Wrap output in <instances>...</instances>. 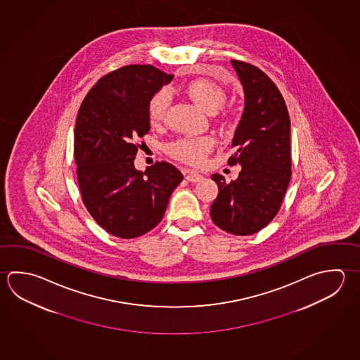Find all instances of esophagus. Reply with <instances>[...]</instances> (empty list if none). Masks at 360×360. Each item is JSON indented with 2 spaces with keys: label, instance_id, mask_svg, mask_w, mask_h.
Segmentation results:
<instances>
[{
  "label": "esophagus",
  "instance_id": "34e87169",
  "mask_svg": "<svg viewBox=\"0 0 360 360\" xmlns=\"http://www.w3.org/2000/svg\"><path fill=\"white\" fill-rule=\"evenodd\" d=\"M186 180L190 183H199V181L203 180V176L196 171L188 170L186 171Z\"/></svg>",
  "mask_w": 360,
  "mask_h": 360
}]
</instances>
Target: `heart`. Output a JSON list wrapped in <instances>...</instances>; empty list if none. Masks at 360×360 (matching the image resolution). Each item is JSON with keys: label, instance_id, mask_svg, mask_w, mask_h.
<instances>
[{"label": "heart", "instance_id": "1", "mask_svg": "<svg viewBox=\"0 0 360 360\" xmlns=\"http://www.w3.org/2000/svg\"><path fill=\"white\" fill-rule=\"evenodd\" d=\"M185 92L190 100L208 112H214L224 101V91L221 86L208 79H194L185 87ZM170 91L161 89L153 95L148 105L152 123H160L165 118L166 110L170 104ZM216 143L214 138L210 136L203 137H185L177 139L169 146L171 156L188 164L198 165L203 162L205 156Z\"/></svg>", "mask_w": 360, "mask_h": 360}]
</instances>
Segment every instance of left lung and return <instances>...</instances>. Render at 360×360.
Wrapping results in <instances>:
<instances>
[{"label":"left lung","mask_w":360,"mask_h":360,"mask_svg":"<svg viewBox=\"0 0 360 360\" xmlns=\"http://www.w3.org/2000/svg\"><path fill=\"white\" fill-rule=\"evenodd\" d=\"M245 96L229 165H241L238 177L226 183L212 175L218 195L210 207L212 221L232 235H254L279 212L292 176L290 119L274 82L255 65L231 60Z\"/></svg>","instance_id":"obj_1"}]
</instances>
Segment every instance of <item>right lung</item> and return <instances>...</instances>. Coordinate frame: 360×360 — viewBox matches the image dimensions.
Returning <instances> with one entry per match:
<instances>
[{"mask_svg":"<svg viewBox=\"0 0 360 360\" xmlns=\"http://www.w3.org/2000/svg\"><path fill=\"white\" fill-rule=\"evenodd\" d=\"M167 75L150 65H125L98 79L79 106L75 161L82 202L110 235L134 238L155 229L183 174L169 162L134 167L138 138L150 131L148 105Z\"/></svg>","mask_w":360,"mask_h":360,"instance_id":"right-lung-1","label":"right lung"}]
</instances>
